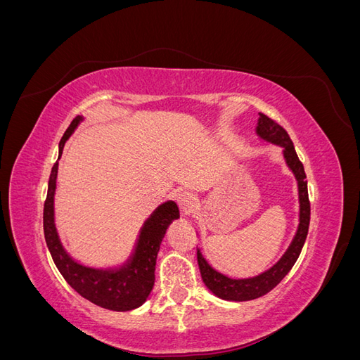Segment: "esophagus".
I'll list each match as a JSON object with an SVG mask.
<instances>
[{
	"instance_id": "obj_1",
	"label": "esophagus",
	"mask_w": 360,
	"mask_h": 360,
	"mask_svg": "<svg viewBox=\"0 0 360 360\" xmlns=\"http://www.w3.org/2000/svg\"><path fill=\"white\" fill-rule=\"evenodd\" d=\"M177 204L180 207L181 213L184 216H188L195 209H197L198 201H197V198H195L193 193H191V192H181V193H179V197H177Z\"/></svg>"
}]
</instances>
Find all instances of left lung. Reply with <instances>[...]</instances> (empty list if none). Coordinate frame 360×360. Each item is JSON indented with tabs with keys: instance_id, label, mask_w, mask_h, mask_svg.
<instances>
[{
	"instance_id": "8db88e82",
	"label": "left lung",
	"mask_w": 360,
	"mask_h": 360,
	"mask_svg": "<svg viewBox=\"0 0 360 360\" xmlns=\"http://www.w3.org/2000/svg\"><path fill=\"white\" fill-rule=\"evenodd\" d=\"M257 138L264 144L276 146L281 148L282 158L290 172L292 174L294 180L297 184V200H299V224L296 228L288 248L276 263L269 267L267 270L261 271L257 276L250 278H230L221 271L213 269V266L205 259L201 252V248H197L198 267L202 278L204 285L212 291L216 297L228 302H248L264 296L270 290H274L279 282L287 276L291 267L296 263L300 250L304 245L308 236L309 226V214L311 207L308 200V181L304 176V169L302 162L299 160L296 150L291 143L288 134L282 129L274 120H270L264 114H259V118L255 126Z\"/></svg>"
}]
</instances>
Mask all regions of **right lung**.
<instances>
[{
	"label": "right lung",
	"instance_id": "right-lung-1",
	"mask_svg": "<svg viewBox=\"0 0 360 360\" xmlns=\"http://www.w3.org/2000/svg\"><path fill=\"white\" fill-rule=\"evenodd\" d=\"M78 115L70 123L58 146V159L64 144L84 122ZM58 176V160L53 163L48 197L43 209V231L51 257L68 284L91 303L110 311H132L144 304L155 285V270L160 243L168 226L180 217L179 207L174 201L159 204L139 228L135 245L126 259L110 267H96L75 259L63 246L56 225V191Z\"/></svg>",
	"mask_w": 360,
	"mask_h": 360
}]
</instances>
